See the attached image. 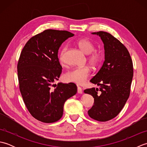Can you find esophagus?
Returning a JSON list of instances; mask_svg holds the SVG:
<instances>
[{
  "label": "esophagus",
  "instance_id": "obj_1",
  "mask_svg": "<svg viewBox=\"0 0 147 147\" xmlns=\"http://www.w3.org/2000/svg\"><path fill=\"white\" fill-rule=\"evenodd\" d=\"M77 90H78V93H83L82 89V88H81L80 86H78V87H77Z\"/></svg>",
  "mask_w": 147,
  "mask_h": 147
}]
</instances>
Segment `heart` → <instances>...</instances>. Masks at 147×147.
Masks as SVG:
<instances>
[{"label": "heart", "mask_w": 147, "mask_h": 147, "mask_svg": "<svg viewBox=\"0 0 147 147\" xmlns=\"http://www.w3.org/2000/svg\"><path fill=\"white\" fill-rule=\"evenodd\" d=\"M78 45L84 52L87 54H90L88 60L90 64L94 67L98 66L102 61V55L99 52L94 51L95 47L93 43L90 40L85 38L80 40L78 42ZM67 50V47H64L59 55V61L62 65L65 64L64 55ZM90 74H91V70L88 67H76L66 72L64 74V79L67 82H72L78 85H82L88 78Z\"/></svg>", "instance_id": "obj_1"}]
</instances>
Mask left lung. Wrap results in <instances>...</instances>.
<instances>
[{
    "instance_id": "1",
    "label": "left lung",
    "mask_w": 147,
    "mask_h": 147,
    "mask_svg": "<svg viewBox=\"0 0 147 147\" xmlns=\"http://www.w3.org/2000/svg\"><path fill=\"white\" fill-rule=\"evenodd\" d=\"M92 34L98 35L104 43L105 61L100 69L90 80L100 86V88H88L84 92L94 98V104L88 111L89 116L105 122L116 117L128 99L133 65L128 51L119 40L102 31Z\"/></svg>"
}]
</instances>
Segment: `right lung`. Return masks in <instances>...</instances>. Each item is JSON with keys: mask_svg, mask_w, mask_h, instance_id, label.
Listing matches in <instances>:
<instances>
[{"mask_svg": "<svg viewBox=\"0 0 147 147\" xmlns=\"http://www.w3.org/2000/svg\"><path fill=\"white\" fill-rule=\"evenodd\" d=\"M73 36L67 31L46 30L32 37L21 52L17 66L20 92L31 115L43 123L60 119L65 102L77 92L73 83L53 85L62 73L59 49Z\"/></svg>", "mask_w": 147, "mask_h": 147, "instance_id": "1", "label": "right lung"}]
</instances>
